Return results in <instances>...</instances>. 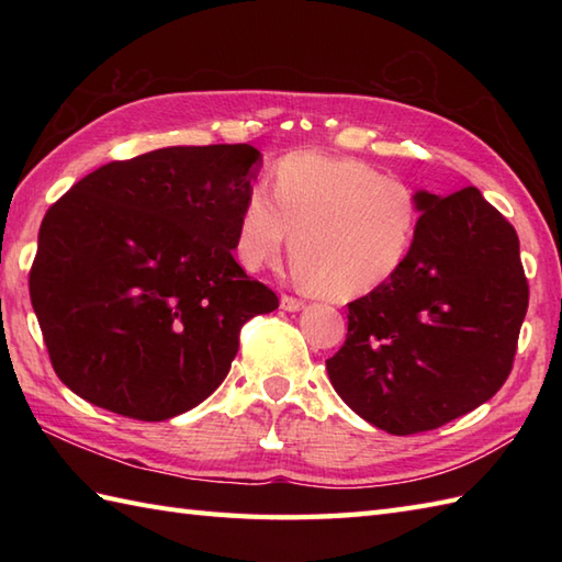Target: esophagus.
I'll use <instances>...</instances> for the list:
<instances>
[{"label":"esophagus","mask_w":562,"mask_h":562,"mask_svg":"<svg viewBox=\"0 0 562 562\" xmlns=\"http://www.w3.org/2000/svg\"><path fill=\"white\" fill-rule=\"evenodd\" d=\"M280 306L284 308V312H302V308H304V302H300V300H294V296H288V294H284L282 300H280Z\"/></svg>","instance_id":"1"}]
</instances>
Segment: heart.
I'll return each mask as SVG.
<instances>
[{
	"instance_id": "obj_1",
	"label": "heart",
	"mask_w": 562,
	"mask_h": 562,
	"mask_svg": "<svg viewBox=\"0 0 562 562\" xmlns=\"http://www.w3.org/2000/svg\"><path fill=\"white\" fill-rule=\"evenodd\" d=\"M420 205L415 188L352 157L294 151L272 171V195L250 188L236 222V256L258 270L292 236L296 278L326 300L379 290L408 260Z\"/></svg>"
}]
</instances>
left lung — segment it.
Listing matches in <instances>:
<instances>
[{"label": "left lung", "instance_id": "left-lung-1", "mask_svg": "<svg viewBox=\"0 0 562 562\" xmlns=\"http://www.w3.org/2000/svg\"><path fill=\"white\" fill-rule=\"evenodd\" d=\"M415 193L408 260L348 304V338L326 360L338 396L391 435L441 427L491 401L529 306L515 226L479 188Z\"/></svg>", "mask_w": 562, "mask_h": 562}]
</instances>
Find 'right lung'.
Returning a JSON list of instances; mask_svg holds the SVG:
<instances>
[{
    "label": "right lung",
    "mask_w": 562,
    "mask_h": 562,
    "mask_svg": "<svg viewBox=\"0 0 562 562\" xmlns=\"http://www.w3.org/2000/svg\"><path fill=\"white\" fill-rule=\"evenodd\" d=\"M262 154L164 147L111 161L47 210L29 290L55 374L99 408L161 423L205 401L278 296L234 260Z\"/></svg>",
    "instance_id": "add662e5"
}]
</instances>
